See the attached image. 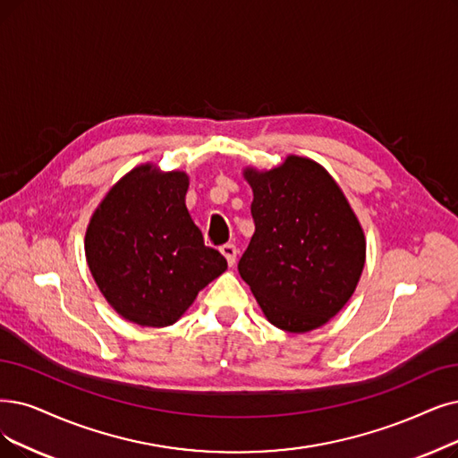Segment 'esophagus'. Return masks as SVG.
<instances>
[{
	"label": "esophagus",
	"instance_id": "esophagus-1",
	"mask_svg": "<svg viewBox=\"0 0 458 458\" xmlns=\"http://www.w3.org/2000/svg\"><path fill=\"white\" fill-rule=\"evenodd\" d=\"M219 251L225 255L229 267H233L236 263V246L234 244H224L222 248H219Z\"/></svg>",
	"mask_w": 458,
	"mask_h": 458
}]
</instances>
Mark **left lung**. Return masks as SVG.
I'll return each mask as SVG.
<instances>
[{
	"mask_svg": "<svg viewBox=\"0 0 458 458\" xmlns=\"http://www.w3.org/2000/svg\"><path fill=\"white\" fill-rule=\"evenodd\" d=\"M255 233L239 263L265 318L310 333L352 299L367 239L338 182L318 161L289 154L278 167H246Z\"/></svg>",
	"mask_w": 458,
	"mask_h": 458,
	"instance_id": "8db88e82",
	"label": "left lung"
}]
</instances>
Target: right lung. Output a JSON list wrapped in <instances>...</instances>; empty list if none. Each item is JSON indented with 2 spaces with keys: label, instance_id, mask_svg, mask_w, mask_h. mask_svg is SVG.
<instances>
[{
  "label": "right lung",
  "instance_id": "obj_1",
  "mask_svg": "<svg viewBox=\"0 0 458 458\" xmlns=\"http://www.w3.org/2000/svg\"><path fill=\"white\" fill-rule=\"evenodd\" d=\"M190 176L142 163L105 193L84 236L101 295L123 319L169 327L222 276L227 261L205 246L186 207Z\"/></svg>",
  "mask_w": 458,
  "mask_h": 458
}]
</instances>
